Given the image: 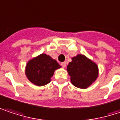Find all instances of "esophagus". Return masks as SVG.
I'll list each match as a JSON object with an SVG mask.
<instances>
[{
	"label": "esophagus",
	"instance_id": "esophagus-1",
	"mask_svg": "<svg viewBox=\"0 0 120 120\" xmlns=\"http://www.w3.org/2000/svg\"><path fill=\"white\" fill-rule=\"evenodd\" d=\"M60 64H61V66H62V67H66V65H67V64H66V62H61V63H60Z\"/></svg>",
	"mask_w": 120,
	"mask_h": 120
}]
</instances>
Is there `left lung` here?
Listing matches in <instances>:
<instances>
[{"mask_svg":"<svg viewBox=\"0 0 120 120\" xmlns=\"http://www.w3.org/2000/svg\"><path fill=\"white\" fill-rule=\"evenodd\" d=\"M71 83L76 87L86 89L94 82L98 75V67L95 63L83 55L72 58L67 66Z\"/></svg>","mask_w":120,"mask_h":120,"instance_id":"1","label":"left lung"}]
</instances>
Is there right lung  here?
<instances>
[{
  "mask_svg": "<svg viewBox=\"0 0 120 120\" xmlns=\"http://www.w3.org/2000/svg\"><path fill=\"white\" fill-rule=\"evenodd\" d=\"M60 67L56 60L42 53L28 62L25 73L30 82L37 86H44L50 82L55 70Z\"/></svg>",
  "mask_w": 120,
  "mask_h": 120,
  "instance_id": "1",
  "label": "right lung"
}]
</instances>
